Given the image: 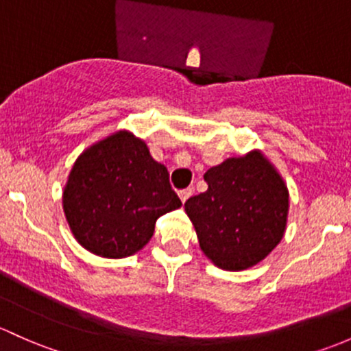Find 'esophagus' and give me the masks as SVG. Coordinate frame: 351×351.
<instances>
[{
	"label": "esophagus",
	"mask_w": 351,
	"mask_h": 351,
	"mask_svg": "<svg viewBox=\"0 0 351 351\" xmlns=\"http://www.w3.org/2000/svg\"><path fill=\"white\" fill-rule=\"evenodd\" d=\"M191 195H193V188H185V190L180 191V198H182L183 204H185V202L191 197Z\"/></svg>",
	"instance_id": "1"
}]
</instances>
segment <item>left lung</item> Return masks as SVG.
Listing matches in <instances>:
<instances>
[{"instance_id":"1","label":"left lung","mask_w":351,"mask_h":351,"mask_svg":"<svg viewBox=\"0 0 351 351\" xmlns=\"http://www.w3.org/2000/svg\"><path fill=\"white\" fill-rule=\"evenodd\" d=\"M206 191L185 210L202 250L225 271H242L267 257L286 230L289 193L274 166L259 153L228 158L205 173Z\"/></svg>"}]
</instances>
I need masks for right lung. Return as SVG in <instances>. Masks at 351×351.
Segmentation results:
<instances>
[{
    "mask_svg": "<svg viewBox=\"0 0 351 351\" xmlns=\"http://www.w3.org/2000/svg\"><path fill=\"white\" fill-rule=\"evenodd\" d=\"M180 206L168 169L128 131L84 151L64 190V212L77 242L109 259L143 249L156 220Z\"/></svg>",
    "mask_w": 351,
    "mask_h": 351,
    "instance_id": "obj_1",
    "label": "right lung"
}]
</instances>
